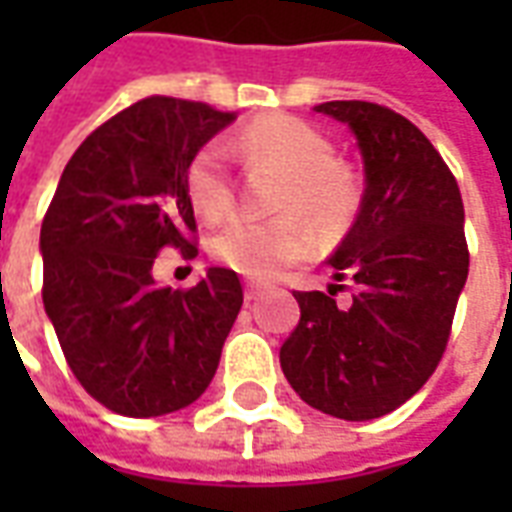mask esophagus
<instances>
[{"label": "esophagus", "mask_w": 512, "mask_h": 512, "mask_svg": "<svg viewBox=\"0 0 512 512\" xmlns=\"http://www.w3.org/2000/svg\"><path fill=\"white\" fill-rule=\"evenodd\" d=\"M244 299H246V301H255V299H257V285H252V282H246Z\"/></svg>", "instance_id": "obj_1"}]
</instances>
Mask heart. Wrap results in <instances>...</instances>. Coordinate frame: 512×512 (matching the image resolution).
Wrapping results in <instances>:
<instances>
[{
  "instance_id": "heart-1",
  "label": "heart",
  "mask_w": 512,
  "mask_h": 512,
  "mask_svg": "<svg viewBox=\"0 0 512 512\" xmlns=\"http://www.w3.org/2000/svg\"><path fill=\"white\" fill-rule=\"evenodd\" d=\"M246 164H268L282 172L274 211L282 216L257 222L233 216L208 235V255L257 282L279 277L285 268L312 255L315 235L299 213L326 230L343 227L359 208V183L334 158L329 136L307 120L263 115L246 123L227 142ZM222 142L202 145L186 164V194L194 211L219 219L233 205V169Z\"/></svg>"
}]
</instances>
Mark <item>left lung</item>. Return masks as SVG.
Masks as SVG:
<instances>
[{"instance_id": "obj_1", "label": "left lung", "mask_w": 512, "mask_h": 512, "mask_svg": "<svg viewBox=\"0 0 512 512\" xmlns=\"http://www.w3.org/2000/svg\"><path fill=\"white\" fill-rule=\"evenodd\" d=\"M315 112L356 134L367 189L351 233L329 257V293L296 290L301 318L279 365L304 403L332 417H384L439 367L469 274L458 180L411 120L370 101ZM337 289L352 301L337 305Z\"/></svg>"}]
</instances>
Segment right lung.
<instances>
[{
	"label": "right lung",
	"instance_id": "1",
	"mask_svg": "<svg viewBox=\"0 0 512 512\" xmlns=\"http://www.w3.org/2000/svg\"><path fill=\"white\" fill-rule=\"evenodd\" d=\"M235 112L150 95L84 139L40 227L43 307L76 381L123 417L194 403L244 304L230 268L161 288V249L197 255L186 164Z\"/></svg>",
	"mask_w": 512,
	"mask_h": 512
}]
</instances>
